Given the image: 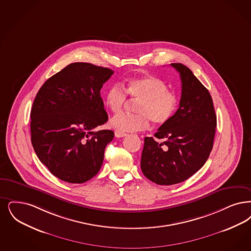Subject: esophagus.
I'll return each instance as SVG.
<instances>
[{
  "mask_svg": "<svg viewBox=\"0 0 251 251\" xmlns=\"http://www.w3.org/2000/svg\"><path fill=\"white\" fill-rule=\"evenodd\" d=\"M127 134L125 133V132H123V131H121V130H115V136L116 137H118V138H120V137H124V136H126Z\"/></svg>",
  "mask_w": 251,
  "mask_h": 251,
  "instance_id": "1",
  "label": "esophagus"
}]
</instances>
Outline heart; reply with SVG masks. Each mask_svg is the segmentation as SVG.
<instances>
[{"instance_id":"heart-1","label":"heart","mask_w":251,"mask_h":251,"mask_svg":"<svg viewBox=\"0 0 251 251\" xmlns=\"http://www.w3.org/2000/svg\"><path fill=\"white\" fill-rule=\"evenodd\" d=\"M127 94L137 100L136 114L119 113L110 120V126L121 131L147 129L150 121L164 124L170 121L177 107L176 95L168 90L166 83L153 75L133 77L124 84H112L105 93V103L112 112L122 109Z\"/></svg>"}]
</instances>
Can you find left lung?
I'll return each mask as SVG.
<instances>
[{"instance_id": "left-lung-1", "label": "left lung", "mask_w": 251, "mask_h": 251, "mask_svg": "<svg viewBox=\"0 0 251 251\" xmlns=\"http://www.w3.org/2000/svg\"><path fill=\"white\" fill-rule=\"evenodd\" d=\"M171 65L180 75L179 107L154 134L163 142L146 137L141 157L145 176L166 186L190 178L203 166L213 148L217 126L209 91L187 66Z\"/></svg>"}]
</instances>
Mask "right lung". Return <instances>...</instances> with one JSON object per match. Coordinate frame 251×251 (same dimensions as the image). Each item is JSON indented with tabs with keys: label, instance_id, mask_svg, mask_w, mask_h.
Returning <instances> with one entry per match:
<instances>
[{
	"label": "right lung",
	"instance_id": "1",
	"mask_svg": "<svg viewBox=\"0 0 251 251\" xmlns=\"http://www.w3.org/2000/svg\"><path fill=\"white\" fill-rule=\"evenodd\" d=\"M114 72L74 62L52 75L37 92L30 111V140L38 159L60 180L81 184L100 171L110 130L104 124L100 90Z\"/></svg>",
	"mask_w": 251,
	"mask_h": 251
}]
</instances>
